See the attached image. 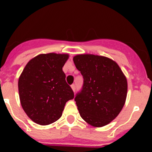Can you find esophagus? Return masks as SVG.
Returning <instances> with one entry per match:
<instances>
[{
  "label": "esophagus",
  "mask_w": 152,
  "mask_h": 152,
  "mask_svg": "<svg viewBox=\"0 0 152 152\" xmlns=\"http://www.w3.org/2000/svg\"><path fill=\"white\" fill-rule=\"evenodd\" d=\"M71 88H72V89L73 90V91H74V92H75V89H76V88H75V84H72V85L71 86Z\"/></svg>",
  "instance_id": "obj_1"
}]
</instances>
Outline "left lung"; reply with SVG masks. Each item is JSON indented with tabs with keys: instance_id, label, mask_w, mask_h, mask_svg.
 I'll return each instance as SVG.
<instances>
[{
	"instance_id": "obj_1",
	"label": "left lung",
	"mask_w": 152,
	"mask_h": 152,
	"mask_svg": "<svg viewBox=\"0 0 152 152\" xmlns=\"http://www.w3.org/2000/svg\"><path fill=\"white\" fill-rule=\"evenodd\" d=\"M73 61L84 77L82 90L75 98L80 116L94 127L109 124L126 102V76L116 61L104 56L77 55Z\"/></svg>"
}]
</instances>
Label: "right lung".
Listing matches in <instances>:
<instances>
[{"instance_id": "1", "label": "right lung", "mask_w": 152, "mask_h": 152, "mask_svg": "<svg viewBox=\"0 0 152 152\" xmlns=\"http://www.w3.org/2000/svg\"><path fill=\"white\" fill-rule=\"evenodd\" d=\"M68 54L48 53L34 57L26 64L18 80L21 106L34 123L46 126L62 115L74 92L62 71Z\"/></svg>"}]
</instances>
